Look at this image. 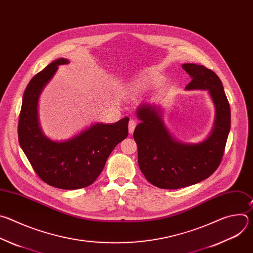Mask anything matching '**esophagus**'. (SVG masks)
Masks as SVG:
<instances>
[{"label":"esophagus","mask_w":253,"mask_h":253,"mask_svg":"<svg viewBox=\"0 0 253 253\" xmlns=\"http://www.w3.org/2000/svg\"><path fill=\"white\" fill-rule=\"evenodd\" d=\"M136 125H137V123H136V121H135V120L131 119V120L129 121L128 127H129V133H130V134H133V132H134V130H135Z\"/></svg>","instance_id":"1"}]
</instances>
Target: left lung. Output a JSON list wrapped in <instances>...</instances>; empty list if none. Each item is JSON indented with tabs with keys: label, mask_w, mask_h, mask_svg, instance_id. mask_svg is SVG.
<instances>
[{
	"label": "left lung",
	"mask_w": 253,
	"mask_h": 253,
	"mask_svg": "<svg viewBox=\"0 0 253 253\" xmlns=\"http://www.w3.org/2000/svg\"><path fill=\"white\" fill-rule=\"evenodd\" d=\"M192 79L187 90H208L214 102L216 118L211 135L202 143L189 145L172 138L155 106L142 105L141 121L133 133L141 172L152 185L178 189L196 184L212 175L221 163L230 130V106L221 80L202 65L183 64Z\"/></svg>",
	"instance_id": "8db88e82"
}]
</instances>
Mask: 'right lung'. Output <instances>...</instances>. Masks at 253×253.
I'll list each match as a JSON object with an SVG mask.
<instances>
[{"label":"right lung","mask_w":253,"mask_h":253,"mask_svg":"<svg viewBox=\"0 0 253 253\" xmlns=\"http://www.w3.org/2000/svg\"><path fill=\"white\" fill-rule=\"evenodd\" d=\"M58 59L29 82L23 96L18 123L20 146L34 171L43 181L59 189H80L94 183L107 158L118 143L128 136V117L114 124L97 123L65 142H54L42 133L37 115L39 95L53 77Z\"/></svg>","instance_id":"add662e5"}]
</instances>
